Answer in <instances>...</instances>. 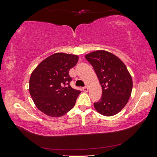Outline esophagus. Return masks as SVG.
I'll use <instances>...</instances> for the list:
<instances>
[{"label": "esophagus", "instance_id": "34e87169", "mask_svg": "<svg viewBox=\"0 0 157 157\" xmlns=\"http://www.w3.org/2000/svg\"><path fill=\"white\" fill-rule=\"evenodd\" d=\"M82 91H83V92H87L88 91V87H86V86H85V87H83V88H82Z\"/></svg>", "mask_w": 157, "mask_h": 157}]
</instances>
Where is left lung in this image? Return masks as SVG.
<instances>
[{
	"instance_id": "left-lung-1",
	"label": "left lung",
	"mask_w": 157,
	"mask_h": 157,
	"mask_svg": "<svg viewBox=\"0 0 157 157\" xmlns=\"http://www.w3.org/2000/svg\"><path fill=\"white\" fill-rule=\"evenodd\" d=\"M92 65L102 87V96L94 103L96 111L104 116H113L124 108L132 90V79L122 61L110 52H93L85 56Z\"/></svg>"
}]
</instances>
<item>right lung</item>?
<instances>
[{
  "instance_id": "right-lung-1",
  "label": "right lung",
  "mask_w": 157,
  "mask_h": 157,
  "mask_svg": "<svg viewBox=\"0 0 157 157\" xmlns=\"http://www.w3.org/2000/svg\"><path fill=\"white\" fill-rule=\"evenodd\" d=\"M78 59L75 55L54 54L33 71L29 93L36 107L46 115L59 117L75 106L80 91L70 86L72 78L69 71Z\"/></svg>"
}]
</instances>
